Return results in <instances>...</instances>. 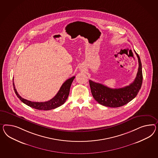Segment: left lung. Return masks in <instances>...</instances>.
Instances as JSON below:
<instances>
[{
	"mask_svg": "<svg viewBox=\"0 0 158 158\" xmlns=\"http://www.w3.org/2000/svg\"><path fill=\"white\" fill-rule=\"evenodd\" d=\"M138 58L139 68L134 81L129 85L119 89H111L106 85L90 80L91 92L93 97L99 104L105 106L118 107L126 105L136 97L143 82V73L140 59Z\"/></svg>",
	"mask_w": 158,
	"mask_h": 158,
	"instance_id": "left-lung-1",
	"label": "left lung"
}]
</instances>
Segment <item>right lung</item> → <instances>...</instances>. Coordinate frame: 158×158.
I'll use <instances>...</instances> for the list:
<instances>
[{
    "mask_svg": "<svg viewBox=\"0 0 158 158\" xmlns=\"http://www.w3.org/2000/svg\"><path fill=\"white\" fill-rule=\"evenodd\" d=\"M75 77H73L67 79L62 85L61 87H60V90L58 91V93H57L55 96L51 100L47 101V102H31L30 101H28L24 98H22L21 97L18 93L17 90L15 87L14 83L13 81L14 90L18 98L22 102L24 103L26 105L31 107L32 108L35 109H38V110H52V109L57 108L64 104L65 102L66 101L67 99L68 98L69 93L70 87H71V84L73 83V79H75ZM13 81H14V79H13Z\"/></svg>",
    "mask_w": 158,
    "mask_h": 158,
    "instance_id": "right-lung-1",
    "label": "right lung"
}]
</instances>
